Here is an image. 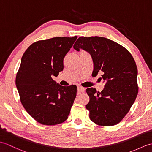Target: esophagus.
Segmentation results:
<instances>
[{
  "label": "esophagus",
  "mask_w": 152,
  "mask_h": 152,
  "mask_svg": "<svg viewBox=\"0 0 152 152\" xmlns=\"http://www.w3.org/2000/svg\"><path fill=\"white\" fill-rule=\"evenodd\" d=\"M77 90L79 93H82L85 91V88H83L82 86H78V88H77Z\"/></svg>",
  "instance_id": "34e87169"
}]
</instances>
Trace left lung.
I'll return each instance as SVG.
<instances>
[{
  "label": "left lung",
  "instance_id": "8db88e82",
  "mask_svg": "<svg viewBox=\"0 0 152 152\" xmlns=\"http://www.w3.org/2000/svg\"><path fill=\"white\" fill-rule=\"evenodd\" d=\"M73 47L89 52L94 66L92 75L101 72L105 82L101 92L93 88L86 89L89 102L86 106L90 119L101 126L118 124L138 95V71L133 56L121 45L104 37H80Z\"/></svg>",
  "mask_w": 152,
  "mask_h": 152
}]
</instances>
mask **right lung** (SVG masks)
I'll use <instances>...</instances> for the list:
<instances>
[{
    "label": "right lung",
    "mask_w": 152,
    "mask_h": 152,
    "mask_svg": "<svg viewBox=\"0 0 152 152\" xmlns=\"http://www.w3.org/2000/svg\"><path fill=\"white\" fill-rule=\"evenodd\" d=\"M77 36L54 37L32 44L25 51L15 78L20 101L32 118L45 125L66 120L77 87H63L51 78L63 70V59Z\"/></svg>",
    "instance_id": "add662e5"
}]
</instances>
